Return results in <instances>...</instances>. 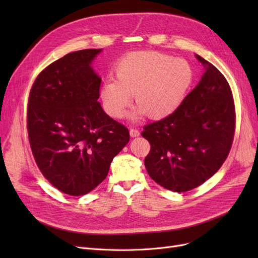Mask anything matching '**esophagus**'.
<instances>
[{
    "label": "esophagus",
    "instance_id": "34e87169",
    "mask_svg": "<svg viewBox=\"0 0 258 258\" xmlns=\"http://www.w3.org/2000/svg\"><path fill=\"white\" fill-rule=\"evenodd\" d=\"M130 136L131 137H139L140 136V131L136 128H130Z\"/></svg>",
    "mask_w": 258,
    "mask_h": 258
}]
</instances>
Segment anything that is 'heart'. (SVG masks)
Segmentation results:
<instances>
[{"mask_svg": "<svg viewBox=\"0 0 258 258\" xmlns=\"http://www.w3.org/2000/svg\"><path fill=\"white\" fill-rule=\"evenodd\" d=\"M116 80H106L100 89L105 112L120 118L135 95L134 117L146 114L162 119L183 103L195 79L188 61L159 51H137L124 57L115 70Z\"/></svg>", "mask_w": 258, "mask_h": 258, "instance_id": "b5f03b06", "label": "heart"}]
</instances>
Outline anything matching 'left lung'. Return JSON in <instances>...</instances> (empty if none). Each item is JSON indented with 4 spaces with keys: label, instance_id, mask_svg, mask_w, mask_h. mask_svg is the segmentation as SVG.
<instances>
[{
    "label": "left lung",
    "instance_id": "left-lung-1",
    "mask_svg": "<svg viewBox=\"0 0 258 258\" xmlns=\"http://www.w3.org/2000/svg\"><path fill=\"white\" fill-rule=\"evenodd\" d=\"M177 110L144 126L151 144L144 159L147 173L165 188L184 192L204 184L227 158L236 130V108L230 86L212 64Z\"/></svg>",
    "mask_w": 258,
    "mask_h": 258
}]
</instances>
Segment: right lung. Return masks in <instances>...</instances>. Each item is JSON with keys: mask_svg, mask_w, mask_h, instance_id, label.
Segmentation results:
<instances>
[{"mask_svg": "<svg viewBox=\"0 0 258 258\" xmlns=\"http://www.w3.org/2000/svg\"><path fill=\"white\" fill-rule=\"evenodd\" d=\"M101 49L67 53L37 75L27 111L29 143L44 177L57 189L83 196L103 182L129 130L98 102L101 79L90 62Z\"/></svg>", "mask_w": 258, "mask_h": 258, "instance_id": "add662e5", "label": "right lung"}]
</instances>
